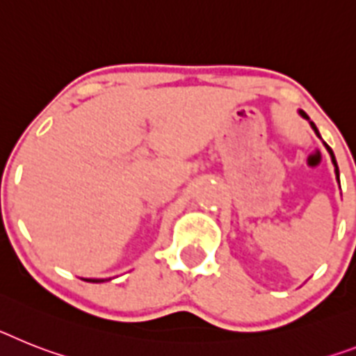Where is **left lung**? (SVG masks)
Masks as SVG:
<instances>
[{
    "mask_svg": "<svg viewBox=\"0 0 356 356\" xmlns=\"http://www.w3.org/2000/svg\"><path fill=\"white\" fill-rule=\"evenodd\" d=\"M300 115H302L304 119H307V121H309V118H307V115H306V112H302V110H300ZM309 124H312V128H313V130H315L316 137H321V134H318V130H316V127H315V122H313V121H309ZM324 146H325V150L330 152V155H331V161H333V164H335V175H337V181H339V184H340V179H339V164H337L335 155H333V150H331L330 146L325 145V143H324Z\"/></svg>",
    "mask_w": 356,
    "mask_h": 356,
    "instance_id": "left-lung-1",
    "label": "left lung"
}]
</instances>
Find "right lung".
<instances>
[{"label": "right lung", "mask_w": 356, "mask_h": 356, "mask_svg": "<svg viewBox=\"0 0 356 356\" xmlns=\"http://www.w3.org/2000/svg\"><path fill=\"white\" fill-rule=\"evenodd\" d=\"M86 282H104V279H85Z\"/></svg>", "instance_id": "1"}]
</instances>
